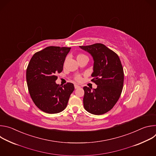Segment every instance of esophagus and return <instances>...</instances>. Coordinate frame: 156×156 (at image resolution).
<instances>
[{"label": "esophagus", "instance_id": "obj_1", "mask_svg": "<svg viewBox=\"0 0 156 156\" xmlns=\"http://www.w3.org/2000/svg\"><path fill=\"white\" fill-rule=\"evenodd\" d=\"M79 87H80V86H78V85H77V84H75V89L79 88Z\"/></svg>", "mask_w": 156, "mask_h": 156}]
</instances>
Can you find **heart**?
Instances as JSON below:
<instances>
[{"label":"heart","instance_id":"1","mask_svg":"<svg viewBox=\"0 0 156 156\" xmlns=\"http://www.w3.org/2000/svg\"><path fill=\"white\" fill-rule=\"evenodd\" d=\"M86 57V56L85 55H84V54H78V55H77L76 58H77V59H78V58H81V57ZM81 77L80 76H76L75 77V80H76V81H81Z\"/></svg>","mask_w":156,"mask_h":156}]
</instances>
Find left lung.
Listing matches in <instances>:
<instances>
[{
    "instance_id": "obj_1",
    "label": "left lung",
    "mask_w": 156,
    "mask_h": 156,
    "mask_svg": "<svg viewBox=\"0 0 156 156\" xmlns=\"http://www.w3.org/2000/svg\"><path fill=\"white\" fill-rule=\"evenodd\" d=\"M80 48L93 58L91 81L98 85L93 90L83 87L84 107L92 114H104L114 107L122 91L124 73L121 61L115 52L101 43Z\"/></svg>"
}]
</instances>
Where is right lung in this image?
Here are the masks:
<instances>
[{
    "label": "right lung",
    "instance_id": "1",
    "mask_svg": "<svg viewBox=\"0 0 156 156\" xmlns=\"http://www.w3.org/2000/svg\"><path fill=\"white\" fill-rule=\"evenodd\" d=\"M71 48L49 46L35 53L27 69V81L30 96L43 112L57 114L67 105L74 85L56 84L57 73L63 70L65 57Z\"/></svg>",
    "mask_w": 156,
    "mask_h": 156
}]
</instances>
